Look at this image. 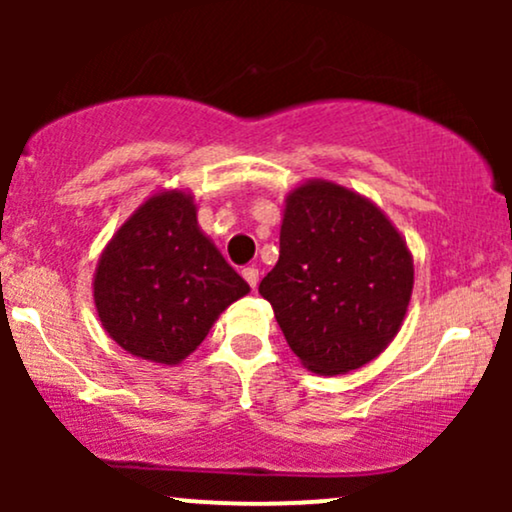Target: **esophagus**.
<instances>
[{"label":"esophagus","mask_w":512,"mask_h":512,"mask_svg":"<svg viewBox=\"0 0 512 512\" xmlns=\"http://www.w3.org/2000/svg\"><path fill=\"white\" fill-rule=\"evenodd\" d=\"M243 279L248 281L252 289H255L257 281H260V269H257V267H245L243 269Z\"/></svg>","instance_id":"34e87169"}]
</instances>
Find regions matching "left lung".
I'll return each mask as SVG.
<instances>
[{
	"instance_id": "8db88e82",
	"label": "left lung",
	"mask_w": 512,
	"mask_h": 512,
	"mask_svg": "<svg viewBox=\"0 0 512 512\" xmlns=\"http://www.w3.org/2000/svg\"><path fill=\"white\" fill-rule=\"evenodd\" d=\"M414 260L368 197L305 180L284 204L279 262L260 293L308 370L344 375L387 349L407 315Z\"/></svg>"
}]
</instances>
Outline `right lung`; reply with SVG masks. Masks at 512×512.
Listing matches in <instances>:
<instances>
[{"mask_svg": "<svg viewBox=\"0 0 512 512\" xmlns=\"http://www.w3.org/2000/svg\"><path fill=\"white\" fill-rule=\"evenodd\" d=\"M250 291L197 223L185 190L151 195L117 228L93 276L103 330L144 361L178 366Z\"/></svg>", "mask_w": 512, "mask_h": 512, "instance_id": "1", "label": "right lung"}]
</instances>
